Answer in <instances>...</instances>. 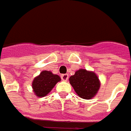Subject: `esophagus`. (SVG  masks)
Returning a JSON list of instances; mask_svg holds the SVG:
<instances>
[{
	"instance_id": "esophagus-1",
	"label": "esophagus",
	"mask_w": 131,
	"mask_h": 131,
	"mask_svg": "<svg viewBox=\"0 0 131 131\" xmlns=\"http://www.w3.org/2000/svg\"><path fill=\"white\" fill-rule=\"evenodd\" d=\"M61 79L63 80V81H67L68 79V74H63L61 75Z\"/></svg>"
}]
</instances>
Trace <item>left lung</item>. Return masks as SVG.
<instances>
[{
	"mask_svg": "<svg viewBox=\"0 0 131 131\" xmlns=\"http://www.w3.org/2000/svg\"><path fill=\"white\" fill-rule=\"evenodd\" d=\"M70 85L79 97L85 100L93 98L100 88V82L94 72L85 69L77 70L69 78Z\"/></svg>",
	"mask_w": 131,
	"mask_h": 131,
	"instance_id": "8db88e82",
	"label": "left lung"
}]
</instances>
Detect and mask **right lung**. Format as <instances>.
Masks as SVG:
<instances>
[{"label": "right lung", "instance_id": "add662e5", "mask_svg": "<svg viewBox=\"0 0 131 131\" xmlns=\"http://www.w3.org/2000/svg\"><path fill=\"white\" fill-rule=\"evenodd\" d=\"M59 81H61V78L58 75H54L51 71L43 70L32 82L35 95L39 97H45Z\"/></svg>", "mask_w": 131, "mask_h": 131}]
</instances>
